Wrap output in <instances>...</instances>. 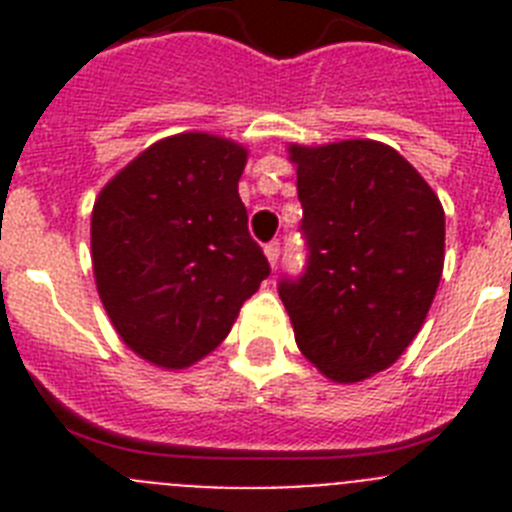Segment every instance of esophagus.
I'll use <instances>...</instances> for the list:
<instances>
[{
    "label": "esophagus",
    "mask_w": 512,
    "mask_h": 512,
    "mask_svg": "<svg viewBox=\"0 0 512 512\" xmlns=\"http://www.w3.org/2000/svg\"><path fill=\"white\" fill-rule=\"evenodd\" d=\"M264 253H266V259H269V264H271V266H277V261H279V241L266 243Z\"/></svg>",
    "instance_id": "34e87169"
}]
</instances>
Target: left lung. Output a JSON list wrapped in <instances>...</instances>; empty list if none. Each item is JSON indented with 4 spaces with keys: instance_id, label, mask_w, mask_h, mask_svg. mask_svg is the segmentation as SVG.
<instances>
[{
    "instance_id": "left-lung-1",
    "label": "left lung",
    "mask_w": 512,
    "mask_h": 512,
    "mask_svg": "<svg viewBox=\"0 0 512 512\" xmlns=\"http://www.w3.org/2000/svg\"><path fill=\"white\" fill-rule=\"evenodd\" d=\"M307 264L279 282L302 354L333 382L395 364L418 336L443 271L436 192L377 140L289 146Z\"/></svg>"
}]
</instances>
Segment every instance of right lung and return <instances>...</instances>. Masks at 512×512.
<instances>
[{
	"instance_id": "obj_1",
	"label": "right lung",
	"mask_w": 512,
	"mask_h": 512,
	"mask_svg": "<svg viewBox=\"0 0 512 512\" xmlns=\"http://www.w3.org/2000/svg\"><path fill=\"white\" fill-rule=\"evenodd\" d=\"M246 158L217 135H171L94 202L99 300L122 341L151 364L184 369L210 354L269 277L238 197Z\"/></svg>"
}]
</instances>
